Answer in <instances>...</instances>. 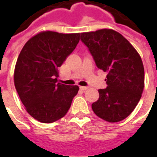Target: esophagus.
Segmentation results:
<instances>
[{"instance_id": "34e87169", "label": "esophagus", "mask_w": 157, "mask_h": 157, "mask_svg": "<svg viewBox=\"0 0 157 157\" xmlns=\"http://www.w3.org/2000/svg\"><path fill=\"white\" fill-rule=\"evenodd\" d=\"M80 89L82 90V91H86V90L88 89V87H87V86H80Z\"/></svg>"}]
</instances>
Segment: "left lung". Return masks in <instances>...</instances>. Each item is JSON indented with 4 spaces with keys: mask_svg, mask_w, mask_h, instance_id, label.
<instances>
[{
    "mask_svg": "<svg viewBox=\"0 0 157 157\" xmlns=\"http://www.w3.org/2000/svg\"><path fill=\"white\" fill-rule=\"evenodd\" d=\"M99 69L107 72L105 89L92 104L96 115L110 123L124 120L141 98L145 70L141 57L124 37L113 29H103L81 33Z\"/></svg>",
    "mask_w": 157,
    "mask_h": 157,
    "instance_id": "8db88e82",
    "label": "left lung"
}]
</instances>
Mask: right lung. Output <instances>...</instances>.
I'll return each instance as SVG.
<instances>
[{
    "label": "right lung",
    "mask_w": 157,
    "mask_h": 157,
    "mask_svg": "<svg viewBox=\"0 0 157 157\" xmlns=\"http://www.w3.org/2000/svg\"><path fill=\"white\" fill-rule=\"evenodd\" d=\"M80 33L43 31L32 37L20 52L14 85L25 109L36 120L49 124L71 108L78 86L58 82V68L76 47Z\"/></svg>",
    "instance_id": "obj_1"
}]
</instances>
